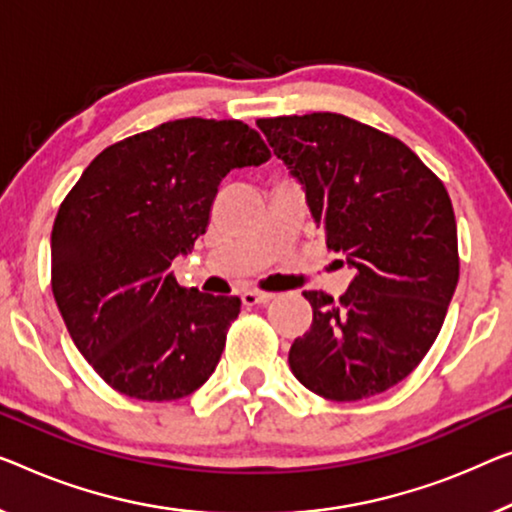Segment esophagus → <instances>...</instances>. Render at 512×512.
I'll return each mask as SVG.
<instances>
[{
	"label": "esophagus",
	"instance_id": "esophagus-1",
	"mask_svg": "<svg viewBox=\"0 0 512 512\" xmlns=\"http://www.w3.org/2000/svg\"><path fill=\"white\" fill-rule=\"evenodd\" d=\"M271 299H273V294H269V292H255V289H250V292H243L241 294L243 305H262V303H269Z\"/></svg>",
	"mask_w": 512,
	"mask_h": 512
}]
</instances>
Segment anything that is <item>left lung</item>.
Segmentation results:
<instances>
[{"label": "left lung", "instance_id": "left-lung-1", "mask_svg": "<svg viewBox=\"0 0 512 512\" xmlns=\"http://www.w3.org/2000/svg\"><path fill=\"white\" fill-rule=\"evenodd\" d=\"M326 246L354 269L333 301L303 292L312 324L289 368L312 393L352 402L384 393L423 361L460 278L451 197L398 137L335 112L257 119Z\"/></svg>", "mask_w": 512, "mask_h": 512}]
</instances>
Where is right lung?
Listing matches in <instances>:
<instances>
[{
	"label": "right lung",
	"instance_id": "add662e5",
	"mask_svg": "<svg viewBox=\"0 0 512 512\" xmlns=\"http://www.w3.org/2000/svg\"><path fill=\"white\" fill-rule=\"evenodd\" d=\"M269 158L243 121H167L103 149L61 202L52 294L75 347L114 391L179 400L216 370L241 299L181 287L170 266L207 232L227 172Z\"/></svg>",
	"mask_w": 512,
	"mask_h": 512
}]
</instances>
